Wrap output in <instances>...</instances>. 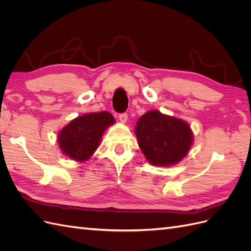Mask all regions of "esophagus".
<instances>
[{
    "mask_svg": "<svg viewBox=\"0 0 251 251\" xmlns=\"http://www.w3.org/2000/svg\"><path fill=\"white\" fill-rule=\"evenodd\" d=\"M119 120L121 121V123H126V121L127 120V114L126 113L119 114Z\"/></svg>",
    "mask_w": 251,
    "mask_h": 251,
    "instance_id": "34e87169",
    "label": "esophagus"
}]
</instances>
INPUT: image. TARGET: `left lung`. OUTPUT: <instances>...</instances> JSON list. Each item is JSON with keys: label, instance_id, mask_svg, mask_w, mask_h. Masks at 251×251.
<instances>
[{"label": "left lung", "instance_id": "left-lung-1", "mask_svg": "<svg viewBox=\"0 0 251 251\" xmlns=\"http://www.w3.org/2000/svg\"><path fill=\"white\" fill-rule=\"evenodd\" d=\"M136 136L142 153L154 165L169 166L187 154L193 142L189 126L158 111L142 115L136 126Z\"/></svg>", "mask_w": 251, "mask_h": 251}]
</instances>
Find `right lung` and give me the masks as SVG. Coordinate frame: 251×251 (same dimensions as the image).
Segmentation results:
<instances>
[{"instance_id": "obj_1", "label": "right lung", "mask_w": 251, "mask_h": 251, "mask_svg": "<svg viewBox=\"0 0 251 251\" xmlns=\"http://www.w3.org/2000/svg\"><path fill=\"white\" fill-rule=\"evenodd\" d=\"M115 119L109 112L90 113L73 119L58 136L64 154L76 161H85L100 147L101 136Z\"/></svg>"}]
</instances>
